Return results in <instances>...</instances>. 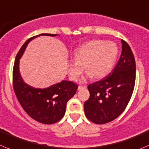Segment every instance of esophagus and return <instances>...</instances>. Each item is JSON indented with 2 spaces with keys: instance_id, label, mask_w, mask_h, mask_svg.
<instances>
[{
  "instance_id": "34e87169",
  "label": "esophagus",
  "mask_w": 149,
  "mask_h": 149,
  "mask_svg": "<svg viewBox=\"0 0 149 149\" xmlns=\"http://www.w3.org/2000/svg\"><path fill=\"white\" fill-rule=\"evenodd\" d=\"M86 86H78V90H81L83 89H86Z\"/></svg>"
}]
</instances>
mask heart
<instances>
[{
  "instance_id": "1",
  "label": "heart",
  "mask_w": 149,
  "mask_h": 149,
  "mask_svg": "<svg viewBox=\"0 0 149 149\" xmlns=\"http://www.w3.org/2000/svg\"><path fill=\"white\" fill-rule=\"evenodd\" d=\"M118 52L117 46L112 41L94 40L85 43L74 51V60L68 62L69 75L73 80L76 81L85 66L88 71L86 78L92 76L95 78L104 77L113 69Z\"/></svg>"
}]
</instances>
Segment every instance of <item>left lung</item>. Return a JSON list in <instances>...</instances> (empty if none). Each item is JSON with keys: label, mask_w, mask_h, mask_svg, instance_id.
I'll return each mask as SVG.
<instances>
[{"label": "left lung", "mask_w": 149, "mask_h": 149, "mask_svg": "<svg viewBox=\"0 0 149 149\" xmlns=\"http://www.w3.org/2000/svg\"><path fill=\"white\" fill-rule=\"evenodd\" d=\"M122 41V51L113 73L88 85L90 96L84 102L86 118L98 125L114 120L130 102L135 83V60L127 43Z\"/></svg>", "instance_id": "8db88e82"}]
</instances>
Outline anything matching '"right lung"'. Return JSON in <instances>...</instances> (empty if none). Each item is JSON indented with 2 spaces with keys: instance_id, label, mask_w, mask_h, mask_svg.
<instances>
[{
  "instance_id": "obj_1",
  "label": "right lung",
  "mask_w": 149,
  "mask_h": 149,
  "mask_svg": "<svg viewBox=\"0 0 149 149\" xmlns=\"http://www.w3.org/2000/svg\"><path fill=\"white\" fill-rule=\"evenodd\" d=\"M40 36L57 35L42 33L26 41L16 56L13 68V86L16 96L26 113L40 123L51 125L59 122L64 116L67 102L74 96L78 85L63 80L47 88L40 89L33 87L23 81L19 68V60L30 41Z\"/></svg>"
}]
</instances>
